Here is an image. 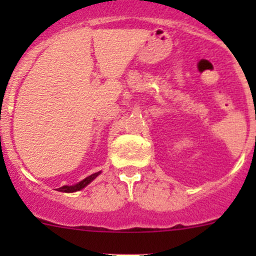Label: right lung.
I'll use <instances>...</instances> for the list:
<instances>
[{
  "instance_id": "right-lung-1",
  "label": "right lung",
  "mask_w": 256,
  "mask_h": 256,
  "mask_svg": "<svg viewBox=\"0 0 256 256\" xmlns=\"http://www.w3.org/2000/svg\"><path fill=\"white\" fill-rule=\"evenodd\" d=\"M99 174H100V172H96V174H92V176H89V177L85 178V180H80V182L76 183V184H74V186H63V187H60V188H56V190H59V192H66V193L76 192V190H82V188H84L85 186L89 184V183L92 182V180H94V178H96L98 176H99Z\"/></svg>"
}]
</instances>
